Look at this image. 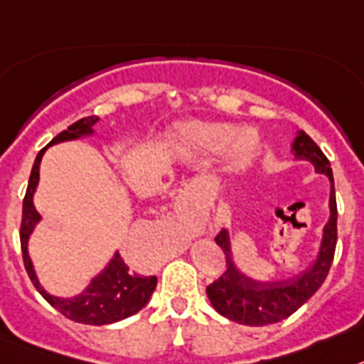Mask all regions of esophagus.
<instances>
[{"instance_id":"obj_1","label":"esophagus","mask_w":364,"mask_h":364,"mask_svg":"<svg viewBox=\"0 0 364 364\" xmlns=\"http://www.w3.org/2000/svg\"><path fill=\"white\" fill-rule=\"evenodd\" d=\"M178 204L182 210H189L191 208V199H189V186H186L178 195Z\"/></svg>"}]
</instances>
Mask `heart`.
I'll list each match as a JSON object with an SVG mask.
<instances>
[{
	"instance_id": "b5f03b06",
	"label": "heart",
	"mask_w": 364,
	"mask_h": 364,
	"mask_svg": "<svg viewBox=\"0 0 364 364\" xmlns=\"http://www.w3.org/2000/svg\"><path fill=\"white\" fill-rule=\"evenodd\" d=\"M173 143L186 154L208 156L218 154L229 146V161L240 167L253 156L258 139L251 132L236 128L227 122H182L173 130Z\"/></svg>"
}]
</instances>
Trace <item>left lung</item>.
I'll list each match as a JSON object with an SVG mask.
<instances>
[{
  "mask_svg": "<svg viewBox=\"0 0 364 364\" xmlns=\"http://www.w3.org/2000/svg\"><path fill=\"white\" fill-rule=\"evenodd\" d=\"M290 154L296 161L312 164L318 175L329 180V219L323 225L322 238L316 257L303 272L287 279H255L243 272L236 262L232 238L229 230H221L215 243L223 249L227 257V272L206 288L212 307L232 322L242 326H268L277 323L301 307L326 281L331 268L335 245H337V200L333 184L331 164L320 146L303 130L296 132Z\"/></svg>",
  "mask_w": 364,
  "mask_h": 364,
  "instance_id": "left-lung-1",
  "label": "left lung"
}]
</instances>
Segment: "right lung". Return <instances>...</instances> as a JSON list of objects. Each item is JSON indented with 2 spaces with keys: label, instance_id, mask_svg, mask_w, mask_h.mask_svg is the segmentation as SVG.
<instances>
[{
  "label": "right lung",
  "instance_id": "add662e5",
  "mask_svg": "<svg viewBox=\"0 0 364 364\" xmlns=\"http://www.w3.org/2000/svg\"><path fill=\"white\" fill-rule=\"evenodd\" d=\"M100 117H85L68 126V130L53 137L52 143L48 146L65 143V141L81 139V137H91L96 134L95 126L98 124ZM42 149L38 152L37 160L33 164L29 184H27L26 199H23V212H22V230H20V242H22L23 264H26L27 275L31 279L41 296L46 299L53 309L61 312L63 316L68 320H74L77 323H87V326H107V323L121 322L124 318L132 316L135 312H139L149 303L150 296L156 290V277H145L139 273L132 272L128 264L122 260L121 253L115 251L113 257L104 264V268L95 273L83 290L72 297L53 296L46 292L37 277V272L33 268V260L29 257V238L35 232L37 225L42 221V215L38 214L33 203L35 191L38 188L41 180V160L44 152Z\"/></svg>",
  "mask_w": 364,
  "mask_h": 364
}]
</instances>
